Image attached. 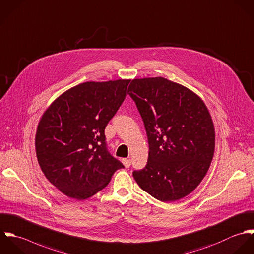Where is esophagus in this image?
I'll return each instance as SVG.
<instances>
[{
	"instance_id": "34e87169",
	"label": "esophagus",
	"mask_w": 254,
	"mask_h": 254,
	"mask_svg": "<svg viewBox=\"0 0 254 254\" xmlns=\"http://www.w3.org/2000/svg\"><path fill=\"white\" fill-rule=\"evenodd\" d=\"M122 163H123V165H124V167H125L126 169H128V168L131 166V161H130L129 159H123V160H122Z\"/></svg>"
}]
</instances>
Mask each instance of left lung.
Wrapping results in <instances>:
<instances>
[{
	"label": "left lung",
	"instance_id": "left-lung-1",
	"mask_svg": "<svg viewBox=\"0 0 254 254\" xmlns=\"http://www.w3.org/2000/svg\"><path fill=\"white\" fill-rule=\"evenodd\" d=\"M128 93L144 121L149 158L135 170L138 185L163 202L190 194L210 168L215 151L211 114L199 95L163 77L134 79Z\"/></svg>",
	"mask_w": 254,
	"mask_h": 254
}]
</instances>
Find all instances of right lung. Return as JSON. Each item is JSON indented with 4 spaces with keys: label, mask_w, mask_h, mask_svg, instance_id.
<instances>
[{
    "label": "right lung",
    "mask_w": 254,
    "mask_h": 254,
    "mask_svg": "<svg viewBox=\"0 0 254 254\" xmlns=\"http://www.w3.org/2000/svg\"><path fill=\"white\" fill-rule=\"evenodd\" d=\"M129 83L116 80L73 86L41 116L35 135L38 164L66 196L87 199L124 168L108 153L104 129L124 101Z\"/></svg>",
    "instance_id": "obj_1"
}]
</instances>
